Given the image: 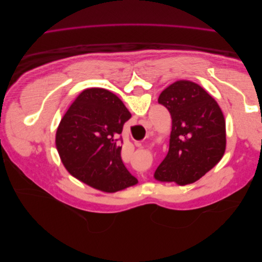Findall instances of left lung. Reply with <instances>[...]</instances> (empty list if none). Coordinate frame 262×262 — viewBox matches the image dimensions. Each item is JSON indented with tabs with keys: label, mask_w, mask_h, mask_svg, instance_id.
I'll list each match as a JSON object with an SVG mask.
<instances>
[{
	"label": "left lung",
	"mask_w": 262,
	"mask_h": 262,
	"mask_svg": "<svg viewBox=\"0 0 262 262\" xmlns=\"http://www.w3.org/2000/svg\"><path fill=\"white\" fill-rule=\"evenodd\" d=\"M158 102L170 113L172 125L168 153L155 170L160 181L184 186L200 179L225 153L223 113L200 85L177 81L164 90Z\"/></svg>",
	"instance_id": "obj_1"
}]
</instances>
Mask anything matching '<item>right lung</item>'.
Instances as JSON below:
<instances>
[{"label": "right lung", "instance_id": "add662e5", "mask_svg": "<svg viewBox=\"0 0 262 262\" xmlns=\"http://www.w3.org/2000/svg\"><path fill=\"white\" fill-rule=\"evenodd\" d=\"M131 114L115 94L89 89L61 119L55 146L71 175L93 188L116 192L138 184L121 160L123 124Z\"/></svg>", "mask_w": 262, "mask_h": 262}]
</instances>
